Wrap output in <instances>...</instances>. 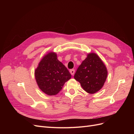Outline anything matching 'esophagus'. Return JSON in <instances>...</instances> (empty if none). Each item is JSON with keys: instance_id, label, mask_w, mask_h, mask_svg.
Masks as SVG:
<instances>
[{"instance_id": "obj_1", "label": "esophagus", "mask_w": 134, "mask_h": 134, "mask_svg": "<svg viewBox=\"0 0 134 134\" xmlns=\"http://www.w3.org/2000/svg\"><path fill=\"white\" fill-rule=\"evenodd\" d=\"M70 74L72 75H74V72H75V70L74 69H71V70H70Z\"/></svg>"}]
</instances>
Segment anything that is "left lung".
I'll return each mask as SVG.
<instances>
[{
	"instance_id": "obj_1",
	"label": "left lung",
	"mask_w": 134,
	"mask_h": 134,
	"mask_svg": "<svg viewBox=\"0 0 134 134\" xmlns=\"http://www.w3.org/2000/svg\"><path fill=\"white\" fill-rule=\"evenodd\" d=\"M107 76V70L102 61L97 54L91 53L78 67L74 78L84 91L93 94L102 88Z\"/></svg>"
}]
</instances>
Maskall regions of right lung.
I'll list each match as a JSON object with an SVG mask.
<instances>
[{
  "label": "right lung",
  "mask_w": 134,
  "mask_h": 134,
  "mask_svg": "<svg viewBox=\"0 0 134 134\" xmlns=\"http://www.w3.org/2000/svg\"><path fill=\"white\" fill-rule=\"evenodd\" d=\"M35 75L40 90L49 96L58 94L65 83L71 77L68 69L58 60L54 52H50L44 56Z\"/></svg>",
  "instance_id": "add662e5"
}]
</instances>
